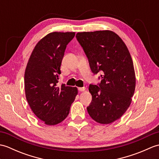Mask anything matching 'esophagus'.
<instances>
[{"label": "esophagus", "instance_id": "34e87169", "mask_svg": "<svg viewBox=\"0 0 159 159\" xmlns=\"http://www.w3.org/2000/svg\"><path fill=\"white\" fill-rule=\"evenodd\" d=\"M78 89H79V92H84V91H85L86 88H85V87H79V88H78Z\"/></svg>", "mask_w": 159, "mask_h": 159}]
</instances>
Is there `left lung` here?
<instances>
[{"label": "left lung", "instance_id": "left-lung-1", "mask_svg": "<svg viewBox=\"0 0 159 159\" xmlns=\"http://www.w3.org/2000/svg\"><path fill=\"white\" fill-rule=\"evenodd\" d=\"M76 38L87 57L92 72L102 73L100 83L89 85L92 100L87 107V112L98 123H112L130 107L135 89V73L130 54L119 35L109 30L78 33Z\"/></svg>", "mask_w": 159, "mask_h": 159}]
</instances>
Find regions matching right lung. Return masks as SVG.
<instances>
[{
    "instance_id": "obj_1",
    "label": "right lung",
    "mask_w": 159,
    "mask_h": 159,
    "mask_svg": "<svg viewBox=\"0 0 159 159\" xmlns=\"http://www.w3.org/2000/svg\"><path fill=\"white\" fill-rule=\"evenodd\" d=\"M74 35V32L49 33L37 43L26 65V100L35 116L50 126L66 119L78 93L76 87L57 85L65 50Z\"/></svg>"
}]
</instances>
